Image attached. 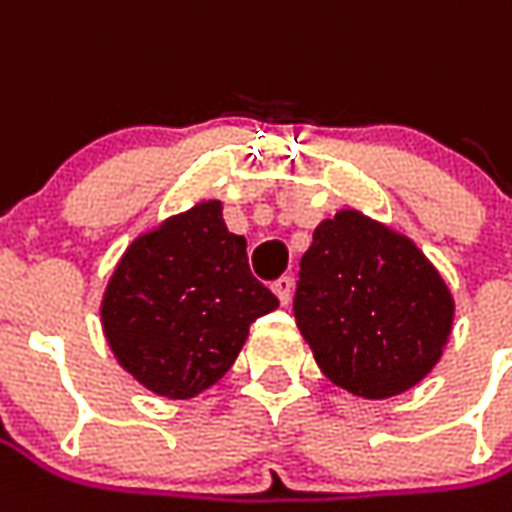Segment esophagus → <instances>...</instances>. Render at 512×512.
Here are the masks:
<instances>
[{
    "mask_svg": "<svg viewBox=\"0 0 512 512\" xmlns=\"http://www.w3.org/2000/svg\"><path fill=\"white\" fill-rule=\"evenodd\" d=\"M271 291L277 293L280 305H288V302H291V293H293V280L291 277H280V280H274Z\"/></svg>",
    "mask_w": 512,
    "mask_h": 512,
    "instance_id": "obj_1",
    "label": "esophagus"
}]
</instances>
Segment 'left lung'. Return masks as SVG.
<instances>
[{
  "instance_id": "obj_1",
  "label": "left lung",
  "mask_w": 512,
  "mask_h": 512,
  "mask_svg": "<svg viewBox=\"0 0 512 512\" xmlns=\"http://www.w3.org/2000/svg\"><path fill=\"white\" fill-rule=\"evenodd\" d=\"M293 316L327 380L388 399L441 360L455 302L410 238L341 210L318 224L302 255Z\"/></svg>"
}]
</instances>
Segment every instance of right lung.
Masks as SVG:
<instances>
[{
	"mask_svg": "<svg viewBox=\"0 0 512 512\" xmlns=\"http://www.w3.org/2000/svg\"><path fill=\"white\" fill-rule=\"evenodd\" d=\"M277 305L210 199L132 241L107 282L102 327L144 388L191 399L230 371L249 324Z\"/></svg>",
	"mask_w": 512,
	"mask_h": 512,
	"instance_id": "obj_1",
	"label": "right lung"
}]
</instances>
